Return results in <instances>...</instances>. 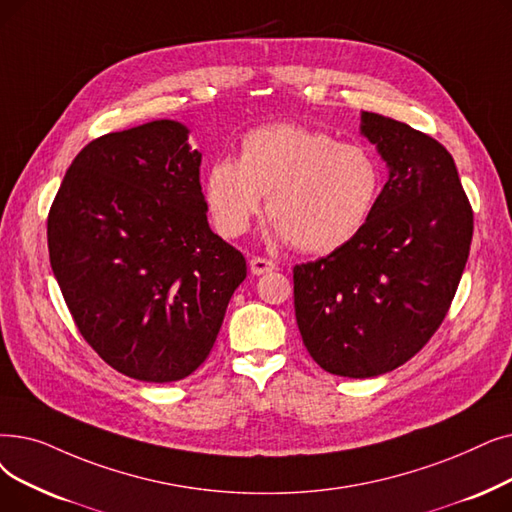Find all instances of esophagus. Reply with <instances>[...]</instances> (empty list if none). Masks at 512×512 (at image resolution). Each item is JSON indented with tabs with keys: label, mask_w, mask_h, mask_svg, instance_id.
<instances>
[{
	"label": "esophagus",
	"mask_w": 512,
	"mask_h": 512,
	"mask_svg": "<svg viewBox=\"0 0 512 512\" xmlns=\"http://www.w3.org/2000/svg\"><path fill=\"white\" fill-rule=\"evenodd\" d=\"M249 265H251V272L255 276H261V274H268V272L276 270V263L272 259H268V257H253L249 261Z\"/></svg>",
	"instance_id": "obj_1"
}]
</instances>
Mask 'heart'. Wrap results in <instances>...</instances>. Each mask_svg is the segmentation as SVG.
Wrapping results in <instances>:
<instances>
[{
	"label": "heart",
	"mask_w": 512,
	"mask_h": 512,
	"mask_svg": "<svg viewBox=\"0 0 512 512\" xmlns=\"http://www.w3.org/2000/svg\"><path fill=\"white\" fill-rule=\"evenodd\" d=\"M379 190L381 167L370 150L295 123L249 131L238 161H213L203 184L219 234L247 232L268 196L276 234L305 253L347 244L366 224Z\"/></svg>",
	"instance_id": "heart-1"
}]
</instances>
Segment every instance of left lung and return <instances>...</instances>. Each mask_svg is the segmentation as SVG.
Returning a JSON list of instances; mask_svg holds the SVG:
<instances>
[{
  "label": "left lung",
  "instance_id": "left-lung-1",
  "mask_svg": "<svg viewBox=\"0 0 512 512\" xmlns=\"http://www.w3.org/2000/svg\"><path fill=\"white\" fill-rule=\"evenodd\" d=\"M389 180L362 230L293 268L295 316L314 362L368 379L408 362L448 316L473 240L452 154L427 133L362 113Z\"/></svg>",
  "mask_w": 512,
  "mask_h": 512
}]
</instances>
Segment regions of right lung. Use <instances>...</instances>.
I'll return each mask as SVG.
<instances>
[{
  "mask_svg": "<svg viewBox=\"0 0 512 512\" xmlns=\"http://www.w3.org/2000/svg\"><path fill=\"white\" fill-rule=\"evenodd\" d=\"M52 272L81 337L131 379L201 366L247 261L211 232L201 152L152 121L106 133L71 163L48 213Z\"/></svg>",
  "mask_w": 512,
  "mask_h": 512,
  "instance_id": "add662e5",
  "label": "right lung"
}]
</instances>
